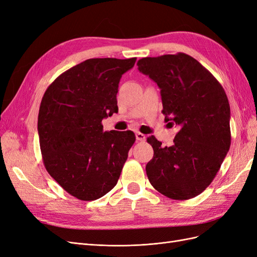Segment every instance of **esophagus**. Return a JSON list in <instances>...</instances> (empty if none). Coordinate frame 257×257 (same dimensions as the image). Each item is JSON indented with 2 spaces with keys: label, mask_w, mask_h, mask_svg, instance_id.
Listing matches in <instances>:
<instances>
[{
  "label": "esophagus",
  "mask_w": 257,
  "mask_h": 257,
  "mask_svg": "<svg viewBox=\"0 0 257 257\" xmlns=\"http://www.w3.org/2000/svg\"><path fill=\"white\" fill-rule=\"evenodd\" d=\"M136 139L138 142H145L146 141V135L141 133V132H137L136 133Z\"/></svg>",
  "instance_id": "34e87169"
}]
</instances>
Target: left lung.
Segmentation results:
<instances>
[{
    "instance_id": "obj_1",
    "label": "left lung",
    "mask_w": 257,
    "mask_h": 257,
    "mask_svg": "<svg viewBox=\"0 0 257 257\" xmlns=\"http://www.w3.org/2000/svg\"><path fill=\"white\" fill-rule=\"evenodd\" d=\"M138 71L161 89L165 121L180 126L172 147L147 138L153 158L146 166L153 188L186 200L213 181L230 147V108L221 83L189 54L178 52L137 62Z\"/></svg>"
}]
</instances>
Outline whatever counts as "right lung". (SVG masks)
I'll return each mask as SVG.
<instances>
[{"instance_id":"1","label":"right lung","mask_w":257,"mask_h":257,"mask_svg":"<svg viewBox=\"0 0 257 257\" xmlns=\"http://www.w3.org/2000/svg\"><path fill=\"white\" fill-rule=\"evenodd\" d=\"M136 58L89 59L54 79L38 112L44 165L63 190L80 200L111 191L136 137L132 131L104 132L102 120L118 112L122 75Z\"/></svg>"}]
</instances>
